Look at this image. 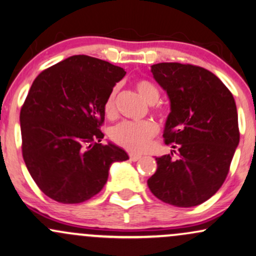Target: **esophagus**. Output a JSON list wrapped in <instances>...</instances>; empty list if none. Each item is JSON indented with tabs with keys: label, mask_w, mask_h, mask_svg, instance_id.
<instances>
[{
	"label": "esophagus",
	"mask_w": 256,
	"mask_h": 256,
	"mask_svg": "<svg viewBox=\"0 0 256 256\" xmlns=\"http://www.w3.org/2000/svg\"><path fill=\"white\" fill-rule=\"evenodd\" d=\"M140 158H142V155H140V154H130V160L134 162L138 161Z\"/></svg>",
	"instance_id": "obj_1"
}]
</instances>
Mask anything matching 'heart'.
I'll list each match as a JSON object with an SVG mask.
<instances>
[{"label": "heart", "instance_id": "1", "mask_svg": "<svg viewBox=\"0 0 256 256\" xmlns=\"http://www.w3.org/2000/svg\"><path fill=\"white\" fill-rule=\"evenodd\" d=\"M136 88L142 98L149 104H154L158 100L160 92L150 81L140 80L136 83ZM118 88L114 87L107 95L104 104V114L113 116L116 114V96ZM158 134V126L152 120H142V122H119L113 126L110 132L112 140L118 146L130 150V152H142L148 146L152 138Z\"/></svg>", "mask_w": 256, "mask_h": 256}]
</instances>
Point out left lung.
Segmentation results:
<instances>
[{"label": "left lung", "instance_id": "obj_1", "mask_svg": "<svg viewBox=\"0 0 256 256\" xmlns=\"http://www.w3.org/2000/svg\"><path fill=\"white\" fill-rule=\"evenodd\" d=\"M152 72L170 101L163 137L178 149V158L173 152L156 158L158 169L148 186L167 204L192 208L210 199L229 173L240 142L235 100L204 68L158 63Z\"/></svg>", "mask_w": 256, "mask_h": 256}]
</instances>
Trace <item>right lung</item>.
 Returning <instances> with one entry per match:
<instances>
[{"label":"right lung","mask_w":256,"mask_h":256,"mask_svg":"<svg viewBox=\"0 0 256 256\" xmlns=\"http://www.w3.org/2000/svg\"><path fill=\"white\" fill-rule=\"evenodd\" d=\"M122 68L76 54L42 72L21 107L22 156L30 176L48 198L78 204L98 194L113 162L128 158L102 144L104 104Z\"/></svg>","instance_id":"obj_1"}]
</instances>
